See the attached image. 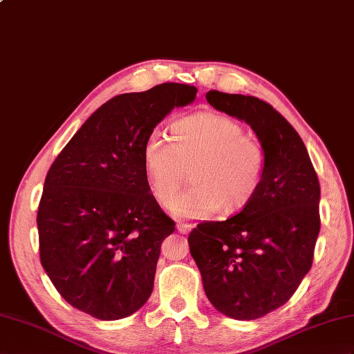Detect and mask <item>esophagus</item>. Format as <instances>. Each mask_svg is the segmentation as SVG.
Returning <instances> with one entry per match:
<instances>
[{
	"mask_svg": "<svg viewBox=\"0 0 354 354\" xmlns=\"http://www.w3.org/2000/svg\"><path fill=\"white\" fill-rule=\"evenodd\" d=\"M192 228H194V225H191V223H185V222L177 223V230H178V232H182V234H187V232Z\"/></svg>",
	"mask_w": 354,
	"mask_h": 354,
	"instance_id": "1",
	"label": "esophagus"
}]
</instances>
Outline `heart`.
<instances>
[{
	"instance_id": "obj_1",
	"label": "heart",
	"mask_w": 354,
	"mask_h": 354,
	"mask_svg": "<svg viewBox=\"0 0 354 354\" xmlns=\"http://www.w3.org/2000/svg\"><path fill=\"white\" fill-rule=\"evenodd\" d=\"M142 159L156 201L172 202L171 213L186 219L243 210L260 191L266 172L261 142L245 133L237 120L214 112L177 120L171 138L153 129L145 138ZM186 169H192L193 186L176 198Z\"/></svg>"
}]
</instances>
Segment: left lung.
Instances as JSON below:
<instances>
[{"label":"left lung","instance_id":"obj_1","mask_svg":"<svg viewBox=\"0 0 354 354\" xmlns=\"http://www.w3.org/2000/svg\"><path fill=\"white\" fill-rule=\"evenodd\" d=\"M205 99L252 127L266 172L242 212L200 223L187 242L210 304L236 320H255L287 304L311 269L320 183L301 138L269 103L216 90Z\"/></svg>","mask_w":354,"mask_h":354}]
</instances>
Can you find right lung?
<instances>
[{"label":"right lung","mask_w":354,"mask_h":354,"mask_svg":"<svg viewBox=\"0 0 354 354\" xmlns=\"http://www.w3.org/2000/svg\"><path fill=\"white\" fill-rule=\"evenodd\" d=\"M195 97L194 85L176 82L118 94L50 165L37 212L40 261L73 308L109 322L149 300L160 245L176 223L150 194L144 142Z\"/></svg>","instance_id":"obj_1"}]
</instances>
